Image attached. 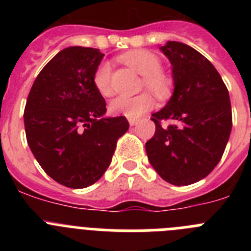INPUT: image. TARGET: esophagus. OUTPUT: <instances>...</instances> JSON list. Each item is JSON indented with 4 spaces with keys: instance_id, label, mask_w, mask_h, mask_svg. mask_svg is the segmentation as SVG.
Here are the masks:
<instances>
[{
    "instance_id": "1",
    "label": "esophagus",
    "mask_w": 251,
    "mask_h": 251,
    "mask_svg": "<svg viewBox=\"0 0 251 251\" xmlns=\"http://www.w3.org/2000/svg\"><path fill=\"white\" fill-rule=\"evenodd\" d=\"M128 122H129L130 127H134V126H137V123H138V121H137V119H132V118L128 119Z\"/></svg>"
}]
</instances>
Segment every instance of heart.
Returning <instances> with one entry per match:
<instances>
[{
	"label": "heart",
	"instance_id": "obj_1",
	"mask_svg": "<svg viewBox=\"0 0 251 251\" xmlns=\"http://www.w3.org/2000/svg\"><path fill=\"white\" fill-rule=\"evenodd\" d=\"M123 63L134 69L138 74L145 75L143 81L148 89L158 97L167 94L170 89V80L161 73V61L153 52L146 50H133L121 56ZM94 85L104 97L113 94L112 70L108 63H101L94 73ZM153 106V98L148 93L129 97L121 95L110 101L109 109L113 114L123 115L127 118L137 119L145 114Z\"/></svg>",
	"mask_w": 251,
	"mask_h": 251
}]
</instances>
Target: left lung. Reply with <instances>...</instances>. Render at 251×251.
Here are the masks:
<instances>
[{
  "label": "left lung",
  "instance_id": "left-lung-1",
  "mask_svg": "<svg viewBox=\"0 0 251 251\" xmlns=\"http://www.w3.org/2000/svg\"><path fill=\"white\" fill-rule=\"evenodd\" d=\"M159 50L172 66L174 93L152 114L156 132L146 152L165 181L187 186L205 178L223 157L232 127L229 92L215 66L191 46L167 41ZM161 120L173 123L162 126Z\"/></svg>",
  "mask_w": 251,
  "mask_h": 251
}]
</instances>
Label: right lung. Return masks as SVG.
Instances as JSON below:
<instances>
[{"label": "right lung", "mask_w": 251, "mask_h": 251, "mask_svg": "<svg viewBox=\"0 0 251 251\" xmlns=\"http://www.w3.org/2000/svg\"><path fill=\"white\" fill-rule=\"evenodd\" d=\"M103 56L99 49H64L28 93L24 114L28 147L46 174L66 187L97 182L129 128L126 117H105V100L94 85Z\"/></svg>", "instance_id": "obj_1"}]
</instances>
